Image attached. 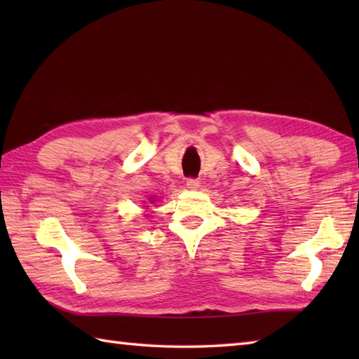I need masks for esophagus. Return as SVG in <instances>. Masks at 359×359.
Wrapping results in <instances>:
<instances>
[{
	"instance_id": "esophagus-1",
	"label": "esophagus",
	"mask_w": 359,
	"mask_h": 359,
	"mask_svg": "<svg viewBox=\"0 0 359 359\" xmlns=\"http://www.w3.org/2000/svg\"><path fill=\"white\" fill-rule=\"evenodd\" d=\"M187 188H189V189H197L199 188V180L197 179H187Z\"/></svg>"
}]
</instances>
